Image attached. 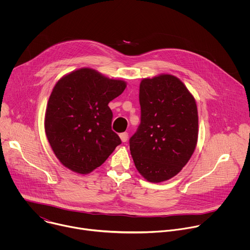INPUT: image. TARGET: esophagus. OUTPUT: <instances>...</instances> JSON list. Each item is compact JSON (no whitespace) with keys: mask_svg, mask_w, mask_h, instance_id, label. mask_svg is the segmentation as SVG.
<instances>
[{"mask_svg":"<svg viewBox=\"0 0 250 250\" xmlns=\"http://www.w3.org/2000/svg\"><path fill=\"white\" fill-rule=\"evenodd\" d=\"M120 137L123 142H125L128 139V134H127V132H123L120 134Z\"/></svg>","mask_w":250,"mask_h":250,"instance_id":"obj_1","label":"esophagus"}]
</instances>
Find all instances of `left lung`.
Returning a JSON list of instances; mask_svg holds the SVG:
<instances>
[{"label":"left lung","mask_w":250,"mask_h":250,"mask_svg":"<svg viewBox=\"0 0 250 250\" xmlns=\"http://www.w3.org/2000/svg\"><path fill=\"white\" fill-rule=\"evenodd\" d=\"M140 125L129 139L137 171L159 183L179 173L198 141V110L184 83L170 74L142 79L139 85Z\"/></svg>","instance_id":"1"}]
</instances>
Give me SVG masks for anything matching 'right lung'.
I'll list each match as a JSON object with an SVG mask.
<instances>
[{
	"label": "right lung",
	"instance_id": "right-lung-1",
	"mask_svg": "<svg viewBox=\"0 0 250 250\" xmlns=\"http://www.w3.org/2000/svg\"><path fill=\"white\" fill-rule=\"evenodd\" d=\"M92 68H81L55 84L45 112L44 127L58 160L68 169L88 174L101 166L122 144L112 130L109 103L125 89Z\"/></svg>",
	"mask_w": 250,
	"mask_h": 250
}]
</instances>
